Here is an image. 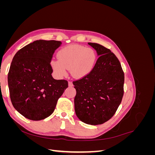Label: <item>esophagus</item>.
I'll use <instances>...</instances> for the list:
<instances>
[{
  "label": "esophagus",
  "mask_w": 155,
  "mask_h": 155,
  "mask_svg": "<svg viewBox=\"0 0 155 155\" xmlns=\"http://www.w3.org/2000/svg\"><path fill=\"white\" fill-rule=\"evenodd\" d=\"M68 87H73V83L72 81H68Z\"/></svg>",
  "instance_id": "34e87169"
}]
</instances>
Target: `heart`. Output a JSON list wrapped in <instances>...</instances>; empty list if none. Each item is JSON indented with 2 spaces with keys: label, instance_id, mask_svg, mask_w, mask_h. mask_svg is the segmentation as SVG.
<instances>
[{
  "label": "heart",
  "instance_id": "b5f03b06",
  "mask_svg": "<svg viewBox=\"0 0 155 155\" xmlns=\"http://www.w3.org/2000/svg\"><path fill=\"white\" fill-rule=\"evenodd\" d=\"M58 59H52L50 65L58 77L67 75V69L72 74L81 78L90 72L94 67L96 56L94 50L79 45H68L58 53Z\"/></svg>",
  "mask_w": 155,
  "mask_h": 155
}]
</instances>
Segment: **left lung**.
I'll return each mask as SVG.
<instances>
[{
	"mask_svg": "<svg viewBox=\"0 0 155 155\" xmlns=\"http://www.w3.org/2000/svg\"><path fill=\"white\" fill-rule=\"evenodd\" d=\"M98 57L91 71L74 81L76 90L75 112L83 122L96 125L114 115L124 96V72L118 59L111 51L97 43H88Z\"/></svg>",
	"mask_w": 155,
	"mask_h": 155,
	"instance_id": "obj_1",
	"label": "left lung"
}]
</instances>
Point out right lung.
<instances>
[{"label":"right lung","instance_id":"obj_1","mask_svg":"<svg viewBox=\"0 0 155 155\" xmlns=\"http://www.w3.org/2000/svg\"><path fill=\"white\" fill-rule=\"evenodd\" d=\"M61 42L37 40L14 55L8 75L10 99L25 118L39 121L53 113L59 98L68 87L65 79L51 76L50 61Z\"/></svg>","mask_w":155,"mask_h":155}]
</instances>
